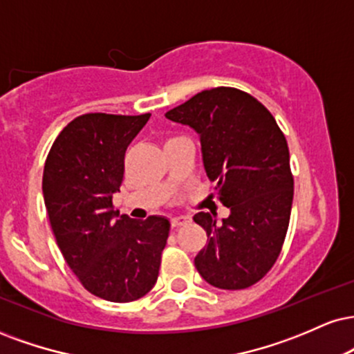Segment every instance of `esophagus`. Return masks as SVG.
Listing matches in <instances>:
<instances>
[{"label": "esophagus", "mask_w": 354, "mask_h": 354, "mask_svg": "<svg viewBox=\"0 0 354 354\" xmlns=\"http://www.w3.org/2000/svg\"><path fill=\"white\" fill-rule=\"evenodd\" d=\"M189 216H174V218H171V225L173 227H180V225L189 223Z\"/></svg>", "instance_id": "1"}]
</instances>
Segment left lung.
<instances>
[{
	"instance_id": "1",
	"label": "left lung",
	"mask_w": 354,
	"mask_h": 354,
	"mask_svg": "<svg viewBox=\"0 0 354 354\" xmlns=\"http://www.w3.org/2000/svg\"><path fill=\"white\" fill-rule=\"evenodd\" d=\"M165 117L199 135L204 169L231 211L221 223L194 214L207 234L196 269L223 290L250 287L275 263L290 221L293 176L282 130L261 102L231 87L196 93Z\"/></svg>"
}]
</instances>
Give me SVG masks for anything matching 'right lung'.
Masks as SVG:
<instances>
[{"label": "right lung", "mask_w": 354, "mask_h": 354, "mask_svg": "<svg viewBox=\"0 0 354 354\" xmlns=\"http://www.w3.org/2000/svg\"><path fill=\"white\" fill-rule=\"evenodd\" d=\"M150 113H85L59 133L42 174L50 227L67 266L95 297L127 304L158 279L169 221H136L113 211L123 158Z\"/></svg>", "instance_id": "right-lung-1"}]
</instances>
